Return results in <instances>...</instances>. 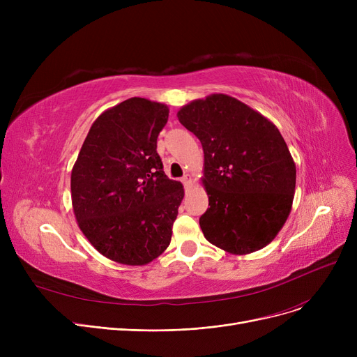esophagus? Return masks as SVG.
Instances as JSON below:
<instances>
[{"label": "esophagus", "instance_id": "34e87169", "mask_svg": "<svg viewBox=\"0 0 357 357\" xmlns=\"http://www.w3.org/2000/svg\"><path fill=\"white\" fill-rule=\"evenodd\" d=\"M182 182H183V185H185V188H191V185H192L191 175H190V174H185V175L182 176Z\"/></svg>", "mask_w": 357, "mask_h": 357}]
</instances>
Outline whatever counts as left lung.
<instances>
[{
    "instance_id": "obj_1",
    "label": "left lung",
    "mask_w": 357,
    "mask_h": 357,
    "mask_svg": "<svg viewBox=\"0 0 357 357\" xmlns=\"http://www.w3.org/2000/svg\"><path fill=\"white\" fill-rule=\"evenodd\" d=\"M204 150L202 185L210 208L199 226L211 245L231 255L264 249L291 213L296 167L276 126L226 93L178 111Z\"/></svg>"
}]
</instances>
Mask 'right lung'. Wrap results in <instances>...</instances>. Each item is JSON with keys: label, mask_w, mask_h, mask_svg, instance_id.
<instances>
[{"label": "right lung", "mask_w": 357, "mask_h": 357, "mask_svg": "<svg viewBox=\"0 0 357 357\" xmlns=\"http://www.w3.org/2000/svg\"><path fill=\"white\" fill-rule=\"evenodd\" d=\"M167 117V105L139 97L105 109L72 167V207L81 231L121 265H147L171 243L183 186L165 175L156 152Z\"/></svg>", "instance_id": "add662e5"}]
</instances>
